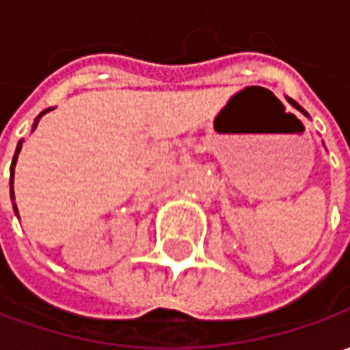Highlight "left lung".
Returning <instances> with one entry per match:
<instances>
[{
	"label": "left lung",
	"mask_w": 350,
	"mask_h": 350,
	"mask_svg": "<svg viewBox=\"0 0 350 350\" xmlns=\"http://www.w3.org/2000/svg\"><path fill=\"white\" fill-rule=\"evenodd\" d=\"M286 101H288V103H290V105H292V107H294V109H298V111H300V113H302V115H306V116H310V115H308V113H306V111H304L302 107H300V105H296V103L292 101V99H288V97H286Z\"/></svg>",
	"instance_id": "8db88e82"
}]
</instances>
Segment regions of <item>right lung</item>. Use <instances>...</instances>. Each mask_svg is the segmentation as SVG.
I'll use <instances>...</instances> for the list:
<instances>
[{
    "label": "right lung",
    "mask_w": 350,
    "mask_h": 350,
    "mask_svg": "<svg viewBox=\"0 0 350 350\" xmlns=\"http://www.w3.org/2000/svg\"><path fill=\"white\" fill-rule=\"evenodd\" d=\"M48 111L50 109H46V111H42L40 115L36 116V120H34V124H33V130L36 128V124H38V118L42 115H46ZM21 148H23V140H19V144H17V150H15V155H13V161H11V169H9V173H11V177H9V185H11V200H15V193H13V177H15V165H17V157H19V152H21ZM13 210H15V214L19 216V210H17V204L13 202Z\"/></svg>",
    "instance_id": "obj_1"
}]
</instances>
